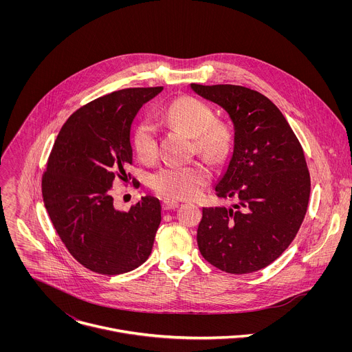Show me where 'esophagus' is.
<instances>
[{
	"instance_id": "34e87169",
	"label": "esophagus",
	"mask_w": 352,
	"mask_h": 352,
	"mask_svg": "<svg viewBox=\"0 0 352 352\" xmlns=\"http://www.w3.org/2000/svg\"><path fill=\"white\" fill-rule=\"evenodd\" d=\"M179 206V201H173V199H164L162 201V208L164 210H173Z\"/></svg>"
}]
</instances>
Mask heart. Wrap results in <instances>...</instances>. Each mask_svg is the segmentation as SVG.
Masks as SVG:
<instances>
[{"label":"heart","mask_w":352,"mask_h":352,"mask_svg":"<svg viewBox=\"0 0 352 352\" xmlns=\"http://www.w3.org/2000/svg\"><path fill=\"white\" fill-rule=\"evenodd\" d=\"M158 116L168 126L194 137L197 149L207 160L221 162L228 154L232 144L230 130L225 123L214 120V112L204 101L182 96L164 108ZM133 148L142 162H151L157 157V130L149 120L135 126ZM210 180L211 170L201 162L164 165L151 173L149 186L154 192L168 199H191L201 194Z\"/></svg>","instance_id":"heart-1"}]
</instances>
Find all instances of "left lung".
Instances as JSON below:
<instances>
[{
    "instance_id": "8db88e82",
    "label": "left lung",
    "mask_w": 352,
    "mask_h": 352,
    "mask_svg": "<svg viewBox=\"0 0 352 352\" xmlns=\"http://www.w3.org/2000/svg\"><path fill=\"white\" fill-rule=\"evenodd\" d=\"M191 88L221 105L233 122L234 151L215 194L239 199L236 210L203 208L199 251L223 272L258 271L289 248L305 218L310 175L301 144L264 95L229 84Z\"/></svg>"
}]
</instances>
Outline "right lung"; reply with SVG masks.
<instances>
[{
  "mask_svg": "<svg viewBox=\"0 0 352 352\" xmlns=\"http://www.w3.org/2000/svg\"><path fill=\"white\" fill-rule=\"evenodd\" d=\"M162 91L127 88L92 100L62 126L42 176V197L51 223L69 253L85 268L119 275L151 254L161 222V204L144 197L127 212L115 210L113 180H133L130 129L140 108Z\"/></svg>",
  "mask_w": 352,
  "mask_h": 352,
  "instance_id": "right-lung-1",
  "label": "right lung"
}]
</instances>
